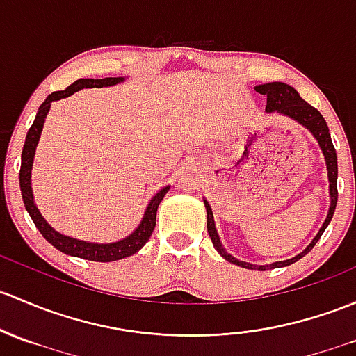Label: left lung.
I'll return each mask as SVG.
<instances>
[{
  "mask_svg": "<svg viewBox=\"0 0 356 356\" xmlns=\"http://www.w3.org/2000/svg\"><path fill=\"white\" fill-rule=\"evenodd\" d=\"M256 92L266 95V100H268L266 112H278V114L286 115V118L293 119V121H297L298 124H302L304 128H307L310 133H312V136L316 138L321 149H323L324 159H326L327 179H329V196H331V207H329L326 220H324L323 227H321V230L317 232V235L314 237V241L305 247V250H302L298 256L291 257V259L276 261V263L263 264V266L245 263V261H238L227 252L225 247H223L222 242H220L218 234H216V227H215V220H213L211 207H209L208 201L204 200V208H207V215H208V222H207L208 234H209V237H211V242H213V245H215V249L220 252V256L225 257L228 263L237 264V266H241V268L266 271V269L290 266V264L297 263L300 257H304L305 254L317 244V241L321 238V235L324 234V230H326L329 222H331L332 215H334L336 203H338V160H336V149H334V147H332L331 134H329V128H327L326 121H324L323 114H321L316 107H312L310 104H307L305 100L298 95L297 90H295L293 87H290V85L282 83V81H273V83L257 85Z\"/></svg>",
  "mask_w": 356,
  "mask_h": 356,
  "instance_id": "left-lung-1",
  "label": "left lung"
}]
</instances>
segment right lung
Instances as JSON below:
<instances>
[{
    "mask_svg": "<svg viewBox=\"0 0 356 356\" xmlns=\"http://www.w3.org/2000/svg\"><path fill=\"white\" fill-rule=\"evenodd\" d=\"M124 81V78H100V80H93V78H80L74 83H71L66 90L61 92H52L49 97L42 102V106L39 107L35 115V121H33L32 128L29 129L27 138H25L24 149H22V167H20V191L22 197H24L25 209L29 211L30 218L35 223V227L39 228V232L42 234V237L46 238L49 244H52L58 250L68 254V256L81 257V259L88 261H97V263H111V261H119L124 259V257L133 256L138 250L141 249L148 242V238L152 237V232L155 228L156 223V209H159L160 201L163 200V196L167 194V191L170 189V186L160 189L155 196L149 201L147 211H145L143 220L140 222L136 230L133 234H129L128 237L122 238V241L111 242V244H97V242H87V241H78V238L68 237V235H63L59 232H56L49 223L44 220V216L40 215L39 208L33 203V194H32V186H30V177H32V163H33V155H35L37 143H39L40 133H42L44 121H46L47 112L51 109V102L54 100H61L65 97L73 95L74 92L81 88H100V87H111V85H118Z\"/></svg>",
    "mask_w": 356,
    "mask_h": 356,
    "instance_id": "right-lung-1",
    "label": "right lung"
}]
</instances>
